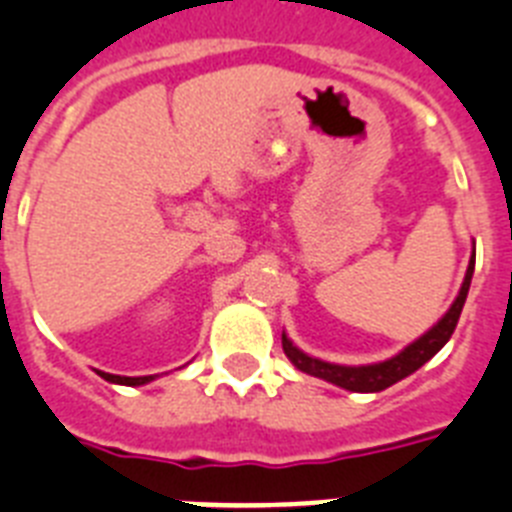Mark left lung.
I'll return each instance as SVG.
<instances>
[{
	"label": "left lung",
	"mask_w": 512,
	"mask_h": 512,
	"mask_svg": "<svg viewBox=\"0 0 512 512\" xmlns=\"http://www.w3.org/2000/svg\"><path fill=\"white\" fill-rule=\"evenodd\" d=\"M474 264L476 253L468 261L466 277H463V285H460L458 298L453 301V306L447 308V314L434 324L429 332L413 340L411 345H405L398 356L387 358V361L379 363H366V366H342V363H329L322 358H314L303 353L298 345H293V340L282 332V350L285 356L290 358L295 369L303 371V374H311L316 379H324L329 384H337L342 390L350 392H382L387 387H392L400 379L411 377L413 371H418L429 358H434L439 350L445 348V342L453 337L455 327H458L460 311H463V303L468 298V287H471V277H474Z\"/></svg>",
	"instance_id": "obj_1"
}]
</instances>
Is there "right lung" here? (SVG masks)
I'll return each instance as SVG.
<instances>
[{
    "label": "right lung",
    "mask_w": 512,
    "mask_h": 512,
    "mask_svg": "<svg viewBox=\"0 0 512 512\" xmlns=\"http://www.w3.org/2000/svg\"><path fill=\"white\" fill-rule=\"evenodd\" d=\"M99 377L107 379V382L112 384H128V387H141V384H149L156 379V377H117V374H104V371H99Z\"/></svg>",
    "instance_id": "right-lung-1"
}]
</instances>
